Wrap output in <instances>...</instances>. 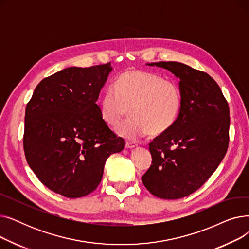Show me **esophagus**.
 <instances>
[{"label":"esophagus","instance_id":"34e87169","mask_svg":"<svg viewBox=\"0 0 249 249\" xmlns=\"http://www.w3.org/2000/svg\"><path fill=\"white\" fill-rule=\"evenodd\" d=\"M135 146H136V143L134 142H130V141L126 142V148H134Z\"/></svg>","mask_w":249,"mask_h":249}]
</instances>
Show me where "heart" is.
Wrapping results in <instances>:
<instances>
[{
  "label": "heart",
  "mask_w": 249,
  "mask_h": 249,
  "mask_svg": "<svg viewBox=\"0 0 249 249\" xmlns=\"http://www.w3.org/2000/svg\"><path fill=\"white\" fill-rule=\"evenodd\" d=\"M182 106L178 84L162 75L127 71L116 80L100 101L102 119L117 128L129 114L132 115L119 133L128 139H138L149 133L159 136L176 124Z\"/></svg>",
  "instance_id": "b5f03b06"
}]
</instances>
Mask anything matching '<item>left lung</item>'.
<instances>
[{
  "label": "left lung",
  "instance_id": "obj_1",
  "mask_svg": "<svg viewBox=\"0 0 249 249\" xmlns=\"http://www.w3.org/2000/svg\"><path fill=\"white\" fill-rule=\"evenodd\" d=\"M148 65L179 77L182 106L173 128L149 143L152 162L141 179L155 197L180 199L201 188L224 159L229 106L218 84L205 71L176 61Z\"/></svg>",
  "mask_w": 249,
  "mask_h": 249
}]
</instances>
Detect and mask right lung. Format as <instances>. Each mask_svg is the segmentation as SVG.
I'll list each match as a JSON object with an SVG mask.
<instances>
[{
    "mask_svg": "<svg viewBox=\"0 0 249 249\" xmlns=\"http://www.w3.org/2000/svg\"><path fill=\"white\" fill-rule=\"evenodd\" d=\"M111 71V62L64 69L43 78L26 106V160L45 187L63 197L95 191L107 159L125 146L97 105Z\"/></svg>",
    "mask_w": 249,
    "mask_h": 249,
    "instance_id": "obj_1",
    "label": "right lung"
}]
</instances>
